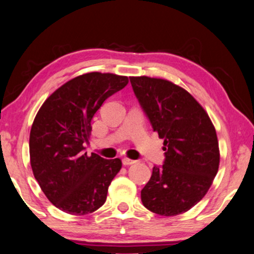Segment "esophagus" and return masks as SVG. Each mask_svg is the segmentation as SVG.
<instances>
[{"label": "esophagus", "mask_w": 254, "mask_h": 254, "mask_svg": "<svg viewBox=\"0 0 254 254\" xmlns=\"http://www.w3.org/2000/svg\"><path fill=\"white\" fill-rule=\"evenodd\" d=\"M136 160H131V159H128V158H124L123 159V165L124 166H129L132 165V163H135Z\"/></svg>", "instance_id": "34e87169"}]
</instances>
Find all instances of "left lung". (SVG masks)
Wrapping results in <instances>:
<instances>
[{
	"label": "left lung",
	"mask_w": 254,
	"mask_h": 254,
	"mask_svg": "<svg viewBox=\"0 0 254 254\" xmlns=\"http://www.w3.org/2000/svg\"><path fill=\"white\" fill-rule=\"evenodd\" d=\"M154 131L163 138L165 161L154 166L140 192L143 205L160 216L186 212L203 198L219 167L216 129L194 97L169 80L130 77Z\"/></svg>",
	"instance_id": "left-lung-1"
}]
</instances>
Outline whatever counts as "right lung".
<instances>
[{"mask_svg": "<svg viewBox=\"0 0 254 254\" xmlns=\"http://www.w3.org/2000/svg\"><path fill=\"white\" fill-rule=\"evenodd\" d=\"M127 84L126 76L85 73L51 94L35 117L29 136L30 165L46 197L61 211L83 216L107 200L122 160L88 155L85 144L96 111Z\"/></svg>", "mask_w": 254, "mask_h": 254, "instance_id": "1", "label": "right lung"}]
</instances>
